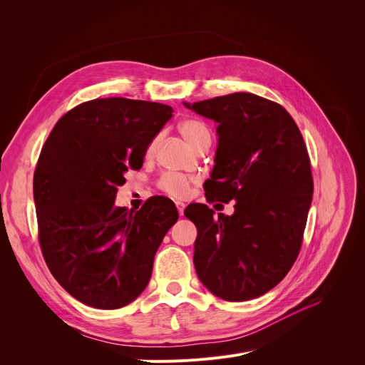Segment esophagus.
Listing matches in <instances>:
<instances>
[{
  "label": "esophagus",
  "instance_id": "obj_1",
  "mask_svg": "<svg viewBox=\"0 0 365 365\" xmlns=\"http://www.w3.org/2000/svg\"><path fill=\"white\" fill-rule=\"evenodd\" d=\"M176 207H178V212L180 216H183V212H185V204L180 202V201H176Z\"/></svg>",
  "mask_w": 365,
  "mask_h": 365
}]
</instances>
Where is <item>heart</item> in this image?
I'll return each instance as SVG.
<instances>
[{"label":"heart","mask_w":365,"mask_h":365,"mask_svg":"<svg viewBox=\"0 0 365 365\" xmlns=\"http://www.w3.org/2000/svg\"><path fill=\"white\" fill-rule=\"evenodd\" d=\"M179 130L183 134V138L198 150L201 148H205V146L208 148L212 145V131H210L208 125L202 121H198V120L182 121L179 125ZM157 142H158V138H155L150 142L148 148V153L153 150ZM192 182H194L192 178H187L176 171H167L160 178L158 187L164 194L173 198H185L189 194L190 183Z\"/></svg>","instance_id":"b5f03b06"}]
</instances>
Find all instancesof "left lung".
<instances>
[{
    "label": "left lung",
    "instance_id": "8db88e82",
    "mask_svg": "<svg viewBox=\"0 0 365 365\" xmlns=\"http://www.w3.org/2000/svg\"><path fill=\"white\" fill-rule=\"evenodd\" d=\"M215 120L219 146L207 201H235L232 216L189 204L197 226L194 264L200 281L227 302L256 299L281 282L296 262L314 179L302 133L281 105L253 93L185 103Z\"/></svg>",
    "mask_w": 365,
    "mask_h": 365
}]
</instances>
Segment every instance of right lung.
<instances>
[{
    "label": "right lung",
    "instance_id": "right-lung-1",
    "mask_svg": "<svg viewBox=\"0 0 365 365\" xmlns=\"http://www.w3.org/2000/svg\"><path fill=\"white\" fill-rule=\"evenodd\" d=\"M171 112L155 102L88 101L68 110L43 145L34 173L38 240L51 275L84 304L118 309L136 299L178 222L165 197L138 212L115 205L125 171L142 167Z\"/></svg>",
    "mask_w": 365,
    "mask_h": 365
}]
</instances>
